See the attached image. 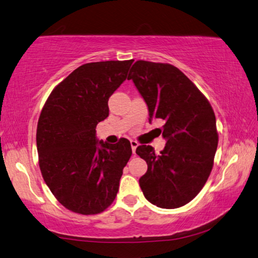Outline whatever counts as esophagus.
Here are the masks:
<instances>
[{"label": "esophagus", "mask_w": 258, "mask_h": 258, "mask_svg": "<svg viewBox=\"0 0 258 258\" xmlns=\"http://www.w3.org/2000/svg\"><path fill=\"white\" fill-rule=\"evenodd\" d=\"M139 146V144L137 141H134V140H131V147H132V151H133V154H136V150H137V147Z\"/></svg>", "instance_id": "esophagus-1"}]
</instances>
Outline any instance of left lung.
Returning <instances> with one entry per match:
<instances>
[{"label":"left lung","mask_w":258,"mask_h":258,"mask_svg":"<svg viewBox=\"0 0 258 258\" xmlns=\"http://www.w3.org/2000/svg\"><path fill=\"white\" fill-rule=\"evenodd\" d=\"M127 79L145 99L150 119L164 121L161 131L166 139L159 155L151 146L137 148L148 165L139 183L154 206L180 208L201 191L214 166L218 146L214 110L194 83L171 64L137 60Z\"/></svg>","instance_id":"1"}]
</instances>
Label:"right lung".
<instances>
[{
  "label": "right lung",
  "mask_w": 258,
  "mask_h": 258,
  "mask_svg": "<svg viewBox=\"0 0 258 258\" xmlns=\"http://www.w3.org/2000/svg\"><path fill=\"white\" fill-rule=\"evenodd\" d=\"M133 59L84 64L52 89L36 127L39 166L63 207L80 215L104 211L116 199L132 155L127 139L96 140L97 122L109 116L108 100L127 78Z\"/></svg>",
  "instance_id": "obj_1"
}]
</instances>
